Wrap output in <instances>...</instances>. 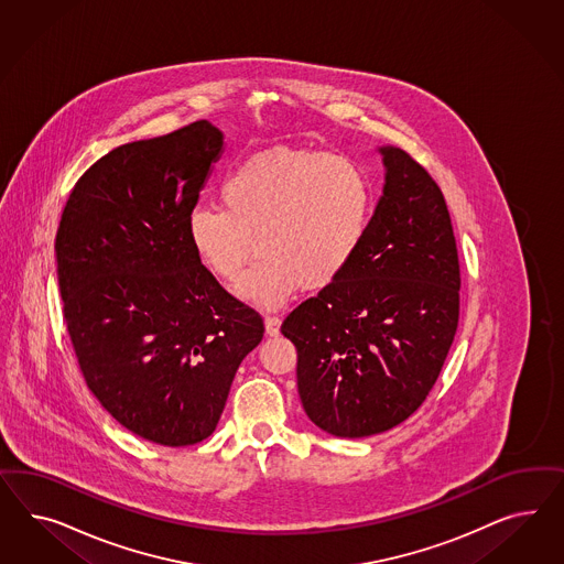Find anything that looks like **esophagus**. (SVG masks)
Returning a JSON list of instances; mask_svg holds the SVG:
<instances>
[{
	"label": "esophagus",
	"instance_id": "obj_1",
	"mask_svg": "<svg viewBox=\"0 0 564 564\" xmlns=\"http://www.w3.org/2000/svg\"><path fill=\"white\" fill-rule=\"evenodd\" d=\"M264 330L269 337H276L281 330V318L279 316H267L264 318Z\"/></svg>",
	"mask_w": 564,
	"mask_h": 564
}]
</instances>
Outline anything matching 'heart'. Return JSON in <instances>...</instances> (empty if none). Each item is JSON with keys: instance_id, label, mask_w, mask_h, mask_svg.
I'll list each match as a JSON object with an SVG mask.
<instances>
[{"instance_id": "obj_1", "label": "heart", "mask_w": 564, "mask_h": 564, "mask_svg": "<svg viewBox=\"0 0 564 564\" xmlns=\"http://www.w3.org/2000/svg\"><path fill=\"white\" fill-rule=\"evenodd\" d=\"M221 205L194 206L186 234L196 258L241 300L283 306L300 288L325 290L359 252L372 219L366 171L343 154L274 149L241 161L221 184Z\"/></svg>"}]
</instances>
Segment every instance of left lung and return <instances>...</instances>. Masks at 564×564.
<instances>
[{"label": "left lung", "mask_w": 564, "mask_h": 564, "mask_svg": "<svg viewBox=\"0 0 564 564\" xmlns=\"http://www.w3.org/2000/svg\"><path fill=\"white\" fill-rule=\"evenodd\" d=\"M382 196L349 269L283 321L307 417L339 438L405 422L426 401L459 323V257L443 192L380 147Z\"/></svg>", "instance_id": "1"}]
</instances>
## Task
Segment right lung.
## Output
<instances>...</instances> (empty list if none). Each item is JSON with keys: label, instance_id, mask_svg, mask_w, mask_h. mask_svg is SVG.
I'll return each instance as SVG.
<instances>
[{"label": "right lung", "instance_id": "add662e5", "mask_svg": "<svg viewBox=\"0 0 564 564\" xmlns=\"http://www.w3.org/2000/svg\"><path fill=\"white\" fill-rule=\"evenodd\" d=\"M221 153L223 132L206 120L121 144L76 182L55 238L64 318L90 393L163 446L215 432L239 364L264 333L186 234Z\"/></svg>", "mask_w": 564, "mask_h": 564}]
</instances>
